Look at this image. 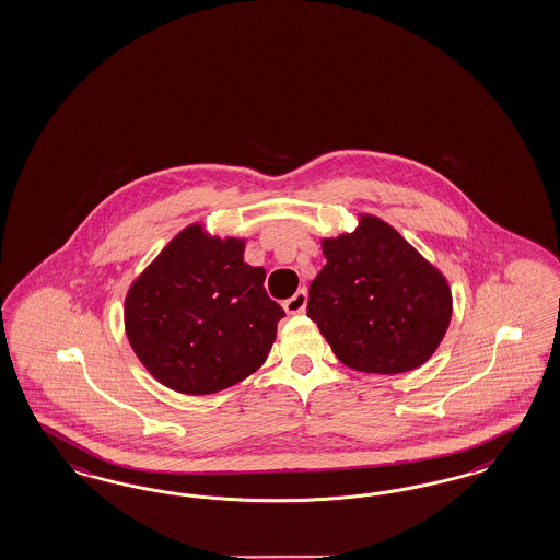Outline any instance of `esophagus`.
Instances as JSON below:
<instances>
[{"label": "esophagus", "mask_w": 560, "mask_h": 560, "mask_svg": "<svg viewBox=\"0 0 560 560\" xmlns=\"http://www.w3.org/2000/svg\"><path fill=\"white\" fill-rule=\"evenodd\" d=\"M307 305V291L305 289H298L289 300L283 302V307L288 314H302Z\"/></svg>", "instance_id": "esophagus-1"}]
</instances>
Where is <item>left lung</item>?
<instances>
[{"mask_svg":"<svg viewBox=\"0 0 560 560\" xmlns=\"http://www.w3.org/2000/svg\"><path fill=\"white\" fill-rule=\"evenodd\" d=\"M326 265L307 316L332 353L365 373H405L435 353L452 320L447 279L390 223L359 215L351 234L324 237Z\"/></svg>","mask_w":560,"mask_h":560,"instance_id":"8db88e82","label":"left lung"}]
</instances>
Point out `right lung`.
Masks as SVG:
<instances>
[{
	"label": "right lung",
	"mask_w": 560,
	"mask_h": 560,
	"mask_svg": "<svg viewBox=\"0 0 560 560\" xmlns=\"http://www.w3.org/2000/svg\"><path fill=\"white\" fill-rule=\"evenodd\" d=\"M244 240L185 228L125 298V330L139 361L170 390L203 396L255 373L285 316L244 262Z\"/></svg>",
	"instance_id": "add662e5"
}]
</instances>
